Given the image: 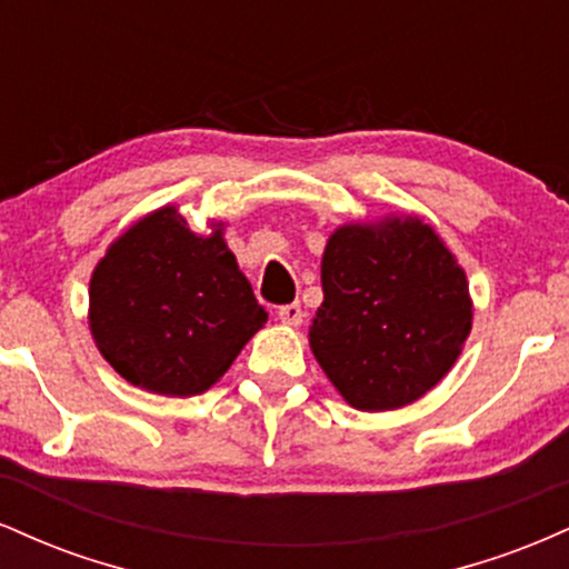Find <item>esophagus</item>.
Instances as JSON below:
<instances>
[{
    "label": "esophagus",
    "mask_w": 569,
    "mask_h": 569,
    "mask_svg": "<svg viewBox=\"0 0 569 569\" xmlns=\"http://www.w3.org/2000/svg\"><path fill=\"white\" fill-rule=\"evenodd\" d=\"M278 318H280V321H283L286 326H299V323L305 321V310H302V305H299V302H291V305L278 307Z\"/></svg>",
    "instance_id": "obj_1"
}]
</instances>
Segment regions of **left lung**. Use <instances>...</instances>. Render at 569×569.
Here are the masks:
<instances>
[{"label":"left lung","instance_id":"1","mask_svg":"<svg viewBox=\"0 0 569 569\" xmlns=\"http://www.w3.org/2000/svg\"><path fill=\"white\" fill-rule=\"evenodd\" d=\"M310 348L350 407L385 411L426 396L471 331L462 267L420 219L348 224L321 264Z\"/></svg>","mask_w":569,"mask_h":569}]
</instances>
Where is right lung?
Instances as JSON below:
<instances>
[{
  "label": "right lung",
  "instance_id": "right-lung-1",
  "mask_svg": "<svg viewBox=\"0 0 569 569\" xmlns=\"http://www.w3.org/2000/svg\"><path fill=\"white\" fill-rule=\"evenodd\" d=\"M267 323L221 230L200 238L160 208L109 246L90 280V331L117 375L160 396H198Z\"/></svg>",
  "mask_w": 569,
  "mask_h": 569
}]
</instances>
